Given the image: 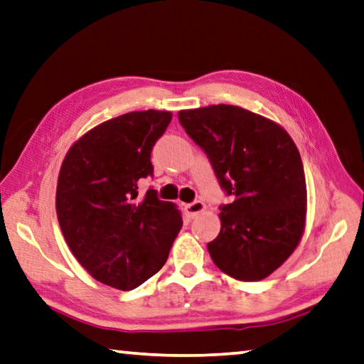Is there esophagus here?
Instances as JSON below:
<instances>
[{"label":"esophagus","instance_id":"34e87169","mask_svg":"<svg viewBox=\"0 0 364 364\" xmlns=\"http://www.w3.org/2000/svg\"><path fill=\"white\" fill-rule=\"evenodd\" d=\"M184 208H186L189 216L194 218V216H197L199 213H202V211L205 210V203L202 200H194V202L184 205Z\"/></svg>","mask_w":364,"mask_h":364}]
</instances>
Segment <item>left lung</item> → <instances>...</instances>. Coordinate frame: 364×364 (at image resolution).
<instances>
[{"mask_svg":"<svg viewBox=\"0 0 364 364\" xmlns=\"http://www.w3.org/2000/svg\"><path fill=\"white\" fill-rule=\"evenodd\" d=\"M178 119L234 196L207 245L211 259L235 280L266 279L293 255L306 228V175L294 141L282 125L234 105L181 109Z\"/></svg>","mask_w":364,"mask_h":364,"instance_id":"8db88e82","label":"left lung"}]
</instances>
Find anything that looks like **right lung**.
Segmentation results:
<instances>
[{"label": "right lung", "instance_id": "right-lung-1", "mask_svg": "<svg viewBox=\"0 0 364 364\" xmlns=\"http://www.w3.org/2000/svg\"><path fill=\"white\" fill-rule=\"evenodd\" d=\"M170 111H132L90 129L73 143L57 181L58 224L71 253L103 285L130 291L159 272L183 226L175 203L154 189L151 151Z\"/></svg>", "mask_w": 364, "mask_h": 364}]
</instances>
